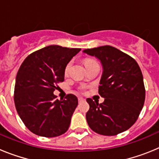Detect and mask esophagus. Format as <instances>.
Returning <instances> with one entry per match:
<instances>
[{
    "label": "esophagus",
    "instance_id": "esophagus-1",
    "mask_svg": "<svg viewBox=\"0 0 159 159\" xmlns=\"http://www.w3.org/2000/svg\"><path fill=\"white\" fill-rule=\"evenodd\" d=\"M78 100H79V102H84V101H85V99H84V98H82V97H79Z\"/></svg>",
    "mask_w": 159,
    "mask_h": 159
}]
</instances>
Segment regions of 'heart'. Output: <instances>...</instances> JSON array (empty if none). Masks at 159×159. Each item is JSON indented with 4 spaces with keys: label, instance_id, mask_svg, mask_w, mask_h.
<instances>
[{
    "label": "heart",
    "instance_id": "1",
    "mask_svg": "<svg viewBox=\"0 0 159 159\" xmlns=\"http://www.w3.org/2000/svg\"><path fill=\"white\" fill-rule=\"evenodd\" d=\"M94 61H95V60H92V59H87V60H85V61H84V64H85V66H86L87 64L94 62ZM71 62L67 63V65H66L65 67V69H64V73H65V74H67V73H68L70 68H71ZM82 88H84V87H81V89H82Z\"/></svg>",
    "mask_w": 159,
    "mask_h": 159
}]
</instances>
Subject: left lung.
<instances>
[{
    "label": "left lung",
    "mask_w": 159,
    "mask_h": 159,
    "mask_svg": "<svg viewBox=\"0 0 159 159\" xmlns=\"http://www.w3.org/2000/svg\"><path fill=\"white\" fill-rule=\"evenodd\" d=\"M84 52L95 56L103 72L99 94L102 103L88 99V126L95 133L112 136L128 130L138 119L145 101L146 90L139 66L134 58L110 45L88 48Z\"/></svg>",
    "instance_id": "left-lung-1"
}]
</instances>
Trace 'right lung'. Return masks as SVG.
I'll return each mask as SVG.
<instances>
[{
  "label": "right lung",
  "instance_id": "obj_1",
  "mask_svg": "<svg viewBox=\"0 0 159 159\" xmlns=\"http://www.w3.org/2000/svg\"><path fill=\"white\" fill-rule=\"evenodd\" d=\"M80 50L48 46L29 55L20 67L14 102L20 118L33 134L52 138L68 130L78 99L68 94L59 100L53 92L64 80L67 64Z\"/></svg>",
  "mask_w": 159,
  "mask_h": 159
}]
</instances>
